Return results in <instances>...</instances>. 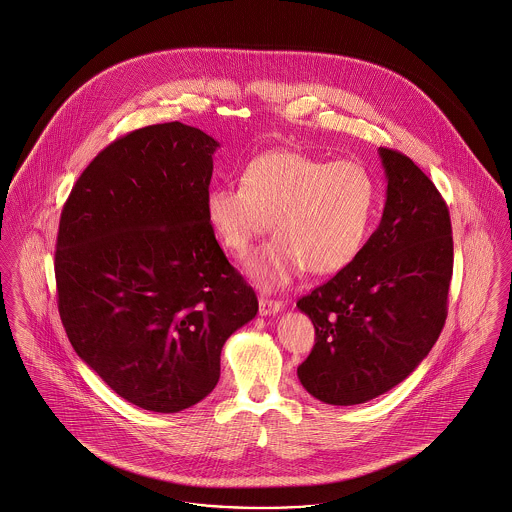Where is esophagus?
Returning a JSON list of instances; mask_svg holds the SVG:
<instances>
[{
  "instance_id": "34e87169",
  "label": "esophagus",
  "mask_w": 512,
  "mask_h": 512,
  "mask_svg": "<svg viewBox=\"0 0 512 512\" xmlns=\"http://www.w3.org/2000/svg\"><path fill=\"white\" fill-rule=\"evenodd\" d=\"M282 311V301H276V299H270V297H259V313L261 317H270V315H276Z\"/></svg>"
}]
</instances>
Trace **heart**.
<instances>
[{
	"instance_id": "1",
	"label": "heart",
	"mask_w": 512,
	"mask_h": 512,
	"mask_svg": "<svg viewBox=\"0 0 512 512\" xmlns=\"http://www.w3.org/2000/svg\"><path fill=\"white\" fill-rule=\"evenodd\" d=\"M378 201L361 161L328 163L301 151H270L247 163L242 186L215 184L205 213L220 244L244 257L272 230L247 272L263 290H280L301 272L336 274L363 251Z\"/></svg>"
}]
</instances>
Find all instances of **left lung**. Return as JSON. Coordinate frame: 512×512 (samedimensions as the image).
Segmentation results:
<instances>
[{
  "label": "left lung",
  "instance_id": "obj_1",
  "mask_svg": "<svg viewBox=\"0 0 512 512\" xmlns=\"http://www.w3.org/2000/svg\"><path fill=\"white\" fill-rule=\"evenodd\" d=\"M386 205L359 257L297 307L317 341L299 382L328 405L366 403L401 384L438 341L453 274L449 209L434 182L393 149H378Z\"/></svg>",
  "mask_w": 512,
  "mask_h": 512
}]
</instances>
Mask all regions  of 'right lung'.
I'll return each instance as SVG.
<instances>
[{"mask_svg": "<svg viewBox=\"0 0 512 512\" xmlns=\"http://www.w3.org/2000/svg\"><path fill=\"white\" fill-rule=\"evenodd\" d=\"M219 142L182 122L105 147L57 234V305L76 355L128 403L178 413L215 390L220 351L259 311L205 213Z\"/></svg>", "mask_w": 512, "mask_h": 512, "instance_id": "1", "label": "right lung"}]
</instances>
